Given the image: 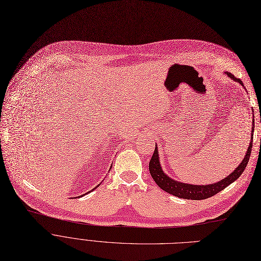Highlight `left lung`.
<instances>
[{
	"label": "left lung",
	"mask_w": 261,
	"mask_h": 261,
	"mask_svg": "<svg viewBox=\"0 0 261 261\" xmlns=\"http://www.w3.org/2000/svg\"><path fill=\"white\" fill-rule=\"evenodd\" d=\"M225 74L232 81L239 83L241 86L244 87L242 81L239 79H236L231 73L225 72ZM254 127H255V124H254V119H253V127H252L253 132H252V136H251V142H250L249 147H247V151H246L242 161L240 163V165L236 168L229 175H227L225 178L219 180L218 182L208 184V185H192V184L181 182V181L171 178L170 176H168V174H166V173L164 172L163 168H161L157 145L155 147L154 154L151 158L150 165H148L151 176L153 177L155 182L159 186L160 189H163L164 191H166L172 195H174V196L185 198V200H205V198L213 196V195L217 194L218 192L222 191L223 189H225L228 185L233 182L236 179H238L243 173V171L245 170L246 165H247V163H249L252 146H253Z\"/></svg>",
	"instance_id": "8db88e82"
}]
</instances>
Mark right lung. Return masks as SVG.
I'll list each match as a JSON object with an SVG mask.
<instances>
[{
    "mask_svg": "<svg viewBox=\"0 0 261 261\" xmlns=\"http://www.w3.org/2000/svg\"><path fill=\"white\" fill-rule=\"evenodd\" d=\"M110 168H111V167H110ZM97 186H100V185H97ZM97 186H96V187H97ZM96 187H95L94 189H96ZM94 189H92V190H94ZM92 190H91V191H92ZM89 192H90V191H89ZM87 193H88V192H87ZM82 196H83V195H82Z\"/></svg>",
    "mask_w": 261,
    "mask_h": 261,
    "instance_id": "1",
    "label": "right lung"
}]
</instances>
